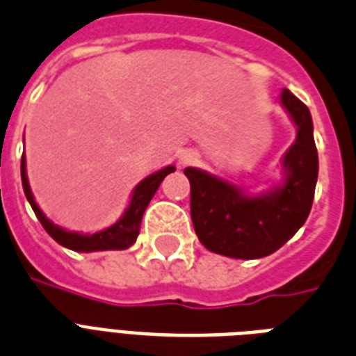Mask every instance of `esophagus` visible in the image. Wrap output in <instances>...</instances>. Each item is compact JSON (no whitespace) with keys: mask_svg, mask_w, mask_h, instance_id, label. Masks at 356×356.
Listing matches in <instances>:
<instances>
[{"mask_svg":"<svg viewBox=\"0 0 356 356\" xmlns=\"http://www.w3.org/2000/svg\"><path fill=\"white\" fill-rule=\"evenodd\" d=\"M195 159H197V154L193 152V150H184V152L180 154V159H178V161H180V165H191Z\"/></svg>","mask_w":356,"mask_h":356,"instance_id":"34e87169","label":"esophagus"}]
</instances>
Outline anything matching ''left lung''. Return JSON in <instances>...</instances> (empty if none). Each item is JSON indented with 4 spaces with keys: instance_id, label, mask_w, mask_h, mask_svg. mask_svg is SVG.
<instances>
[{
    "instance_id": "obj_1",
    "label": "left lung",
    "mask_w": 356,
    "mask_h": 356,
    "mask_svg": "<svg viewBox=\"0 0 356 356\" xmlns=\"http://www.w3.org/2000/svg\"><path fill=\"white\" fill-rule=\"evenodd\" d=\"M280 104L297 126L296 143L282 159L284 181L261 195H247L206 170L184 169L191 184V219L200 243L228 258H264L305 225L318 181V150L308 107L288 89Z\"/></svg>"
}]
</instances>
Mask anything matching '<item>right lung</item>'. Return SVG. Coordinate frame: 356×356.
Instances as JSON below:
<instances>
[{"instance_id": "1", "label": "right lung", "mask_w": 356, "mask_h": 356, "mask_svg": "<svg viewBox=\"0 0 356 356\" xmlns=\"http://www.w3.org/2000/svg\"><path fill=\"white\" fill-rule=\"evenodd\" d=\"M22 186H24V193H26L27 200L31 204L35 216L38 217V221L44 227V230L51 236L59 245L66 247V249H72L76 252H95V250H124L131 247L135 243V239L139 236L140 228V219L143 213L147 209L148 202L152 200L154 193L158 191L159 184L165 180V176L175 172V167L169 165L165 169L154 172V175L147 176L145 180L140 181L139 186L134 189L129 206L124 211V216L118 219L113 227L100 230L96 234H78V232H68L65 228L57 227L54 222L49 221L48 217L44 216L42 209L38 208V204L35 202L33 197L31 187L27 181V172H26V156H22Z\"/></svg>"}]
</instances>
